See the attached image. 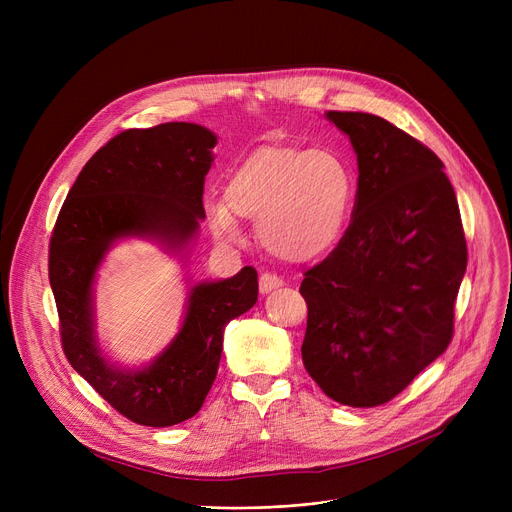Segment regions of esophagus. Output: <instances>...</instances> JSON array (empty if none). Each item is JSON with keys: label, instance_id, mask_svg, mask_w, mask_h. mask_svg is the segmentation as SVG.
<instances>
[{"label": "esophagus", "instance_id": "obj_1", "mask_svg": "<svg viewBox=\"0 0 512 512\" xmlns=\"http://www.w3.org/2000/svg\"><path fill=\"white\" fill-rule=\"evenodd\" d=\"M280 286H284V280L278 278L276 274H263V276L259 278V290H261V294L272 292V290H276V288H280Z\"/></svg>", "mask_w": 512, "mask_h": 512}]
</instances>
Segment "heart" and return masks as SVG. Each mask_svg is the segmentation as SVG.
Returning <instances> with one entry per match:
<instances>
[{"label":"heart","mask_w":512,"mask_h":512,"mask_svg":"<svg viewBox=\"0 0 512 512\" xmlns=\"http://www.w3.org/2000/svg\"><path fill=\"white\" fill-rule=\"evenodd\" d=\"M353 197V174L338 155L259 147L228 176L224 201L207 203V220L213 234L224 240L240 238L238 218L257 222L267 253L307 263L338 245Z\"/></svg>","instance_id":"b5f03b06"}]
</instances>
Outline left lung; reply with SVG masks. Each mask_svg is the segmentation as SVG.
I'll list each match as a JSON object with an SVG mask.
<instances>
[{
    "label": "left lung",
    "mask_w": 512,
    "mask_h": 512,
    "mask_svg": "<svg viewBox=\"0 0 512 512\" xmlns=\"http://www.w3.org/2000/svg\"><path fill=\"white\" fill-rule=\"evenodd\" d=\"M359 166L351 226L305 272L307 373L346 407L405 390L452 340L467 242L440 157L388 120L328 112Z\"/></svg>",
    "instance_id": "left-lung-1"
}]
</instances>
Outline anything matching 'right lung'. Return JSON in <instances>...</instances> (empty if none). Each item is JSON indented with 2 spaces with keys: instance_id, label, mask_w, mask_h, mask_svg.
<instances>
[{
  "instance_id": "obj_1",
  "label": "right lung",
  "mask_w": 512,
  "mask_h": 512,
  "mask_svg": "<svg viewBox=\"0 0 512 512\" xmlns=\"http://www.w3.org/2000/svg\"><path fill=\"white\" fill-rule=\"evenodd\" d=\"M215 134L199 124L130 128L85 164L60 209L49 240V284L70 365L126 419L168 427L203 407L222 357L228 321L257 301V272L247 265L220 282L191 288L176 338L151 365H110L95 338L93 282L116 240L155 238L182 251L205 218L203 184Z\"/></svg>"
}]
</instances>
